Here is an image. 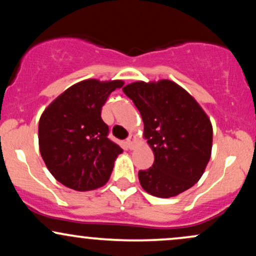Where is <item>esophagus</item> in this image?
<instances>
[{
	"instance_id": "34e87169",
	"label": "esophagus",
	"mask_w": 256,
	"mask_h": 256,
	"mask_svg": "<svg viewBox=\"0 0 256 256\" xmlns=\"http://www.w3.org/2000/svg\"><path fill=\"white\" fill-rule=\"evenodd\" d=\"M136 140H137L136 136H132L131 134V136L126 140V144H128V146L130 149H134V143H136Z\"/></svg>"
}]
</instances>
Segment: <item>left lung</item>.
I'll return each instance as SVG.
<instances>
[{
  "label": "left lung",
  "mask_w": 256,
  "mask_h": 256,
  "mask_svg": "<svg viewBox=\"0 0 256 256\" xmlns=\"http://www.w3.org/2000/svg\"><path fill=\"white\" fill-rule=\"evenodd\" d=\"M122 91L142 116L143 137L155 161L138 172L143 189L168 198L190 189L204 174L212 154L213 128L198 102L170 79L138 80Z\"/></svg>",
  "instance_id": "left-lung-1"
}]
</instances>
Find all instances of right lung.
<instances>
[{"instance_id":"obj_1","label":"right lung","mask_w":256,"mask_h":256,"mask_svg":"<svg viewBox=\"0 0 256 256\" xmlns=\"http://www.w3.org/2000/svg\"><path fill=\"white\" fill-rule=\"evenodd\" d=\"M124 82L85 79L58 96L38 124V144L52 177L70 189L104 186L122 149L107 138L102 106Z\"/></svg>"}]
</instances>
